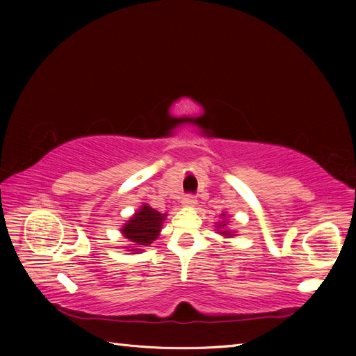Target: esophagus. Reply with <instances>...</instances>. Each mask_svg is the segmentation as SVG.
Returning <instances> with one entry per match:
<instances>
[{
    "label": "esophagus",
    "mask_w": 356,
    "mask_h": 356,
    "mask_svg": "<svg viewBox=\"0 0 356 356\" xmlns=\"http://www.w3.org/2000/svg\"><path fill=\"white\" fill-rule=\"evenodd\" d=\"M195 195H193V194H186L185 197H184V200H182V203H184V207H186V208H191V207H194L195 205Z\"/></svg>",
    "instance_id": "obj_1"
}]
</instances>
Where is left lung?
Instances as JSON below:
<instances>
[{"label": "left lung", "instance_id": "left-lung-1", "mask_svg": "<svg viewBox=\"0 0 356 356\" xmlns=\"http://www.w3.org/2000/svg\"><path fill=\"white\" fill-rule=\"evenodd\" d=\"M222 217H225V214H222ZM226 223H228V222H222V223H218L217 226H218V228H220V229H217L218 232H220L222 234V236H225V237H232L234 236V234L231 232V231H228V229H225V226H226Z\"/></svg>", "mask_w": 356, "mask_h": 356}]
</instances>
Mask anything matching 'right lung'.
<instances>
[{"mask_svg": "<svg viewBox=\"0 0 356 356\" xmlns=\"http://www.w3.org/2000/svg\"><path fill=\"white\" fill-rule=\"evenodd\" d=\"M165 217L166 214H161L159 211L148 207L147 203H143L140 209L136 211L134 216L124 225V228L120 229L124 234V237L128 241H131L133 245V249H128V251L138 254L139 251H142V246H148L153 243L157 238L159 232L162 229Z\"/></svg>", "mask_w": 356, "mask_h": 356, "instance_id": "right-lung-1", "label": "right lung"}]
</instances>
